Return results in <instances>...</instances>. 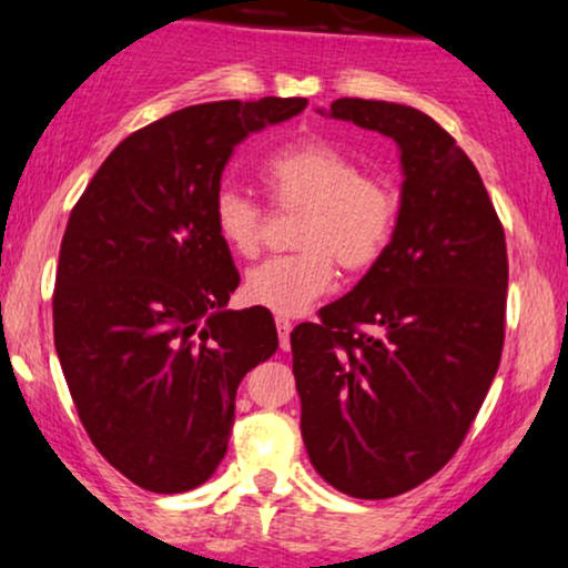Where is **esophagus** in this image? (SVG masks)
<instances>
[{"instance_id": "1", "label": "esophagus", "mask_w": 568, "mask_h": 568, "mask_svg": "<svg viewBox=\"0 0 568 568\" xmlns=\"http://www.w3.org/2000/svg\"><path fill=\"white\" fill-rule=\"evenodd\" d=\"M275 323H277V334H280V347L288 349V347H291V328H293L291 317L277 315V317H275Z\"/></svg>"}]
</instances>
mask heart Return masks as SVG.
I'll list each match as a JSON object with an SVG mask.
<instances>
[{
    "mask_svg": "<svg viewBox=\"0 0 568 568\" xmlns=\"http://www.w3.org/2000/svg\"><path fill=\"white\" fill-rule=\"evenodd\" d=\"M262 181L280 207H302L293 243L302 251L270 258L251 270L245 296L277 315H302L336 283V262L366 272L393 243L400 216L395 189L379 175L361 173L355 160L328 141H298L270 154ZM213 226L234 256L262 251L264 211L237 189H219Z\"/></svg>",
    "mask_w": 568,
    "mask_h": 568,
    "instance_id": "heart-1",
    "label": "heart"
}]
</instances>
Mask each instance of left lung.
I'll list each match as a JSON object with an SVG mask.
<instances>
[{
  "label": "left lung",
  "mask_w": 568,
  "mask_h": 568,
  "mask_svg": "<svg viewBox=\"0 0 568 568\" xmlns=\"http://www.w3.org/2000/svg\"><path fill=\"white\" fill-rule=\"evenodd\" d=\"M334 120L400 146V216L384 256L291 334L302 438L325 484L410 491L465 440L505 344L507 245L480 173L419 109L338 98Z\"/></svg>",
  "instance_id": "1"
}]
</instances>
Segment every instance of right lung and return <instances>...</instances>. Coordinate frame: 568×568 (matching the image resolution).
<instances>
[{"label": "right lung", "mask_w": 568, "mask_h": 568, "mask_svg": "<svg viewBox=\"0 0 568 568\" xmlns=\"http://www.w3.org/2000/svg\"><path fill=\"white\" fill-rule=\"evenodd\" d=\"M306 98L186 106L130 133L71 211L53 293L55 352L93 446L154 494L197 488L224 459L234 395L275 355L266 306L240 285L213 197L245 135Z\"/></svg>", "instance_id": "1"}]
</instances>
